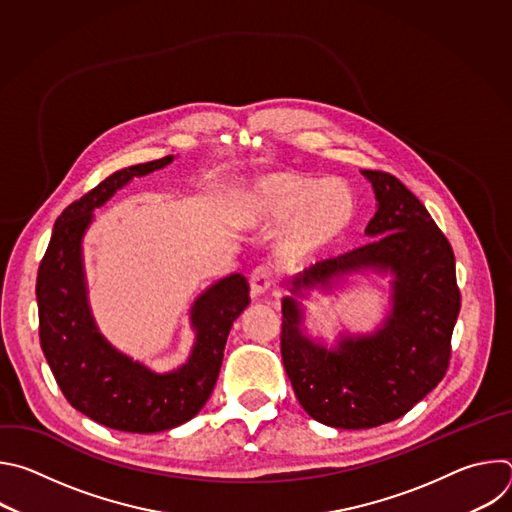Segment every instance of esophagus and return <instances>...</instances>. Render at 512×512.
Masks as SVG:
<instances>
[{
	"label": "esophagus",
	"instance_id": "34e87169",
	"mask_svg": "<svg viewBox=\"0 0 512 512\" xmlns=\"http://www.w3.org/2000/svg\"><path fill=\"white\" fill-rule=\"evenodd\" d=\"M273 281H275L273 269L269 265H259L251 273V291L255 296L265 294V291L273 285Z\"/></svg>",
	"mask_w": 512,
	"mask_h": 512
}]
</instances>
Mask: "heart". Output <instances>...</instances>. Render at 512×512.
Listing matches in <instances>:
<instances>
[{"instance_id": "1", "label": "heart", "mask_w": 512, "mask_h": 512, "mask_svg": "<svg viewBox=\"0 0 512 512\" xmlns=\"http://www.w3.org/2000/svg\"><path fill=\"white\" fill-rule=\"evenodd\" d=\"M243 214L253 223L289 221L285 247L294 255H312L342 237L354 200L340 180H320L302 172H275L243 194Z\"/></svg>"}]
</instances>
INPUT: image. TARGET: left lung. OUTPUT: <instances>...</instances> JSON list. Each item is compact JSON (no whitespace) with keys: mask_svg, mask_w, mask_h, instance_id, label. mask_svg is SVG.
<instances>
[{"mask_svg":"<svg viewBox=\"0 0 512 512\" xmlns=\"http://www.w3.org/2000/svg\"><path fill=\"white\" fill-rule=\"evenodd\" d=\"M373 184V241L318 261L291 291L330 287L350 273H391V312L373 334H344L334 348L312 340L296 298L281 302V356L304 411L340 429H369L405 415L448 371L460 312L456 259L446 235L401 180L360 170Z\"/></svg>","mask_w":512,"mask_h":512,"instance_id":"1","label":"left lung"}]
</instances>
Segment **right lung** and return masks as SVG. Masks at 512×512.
I'll return each instance as SVG.
<instances>
[{
    "label": "right lung",
    "instance_id": "add662e5",
    "mask_svg": "<svg viewBox=\"0 0 512 512\" xmlns=\"http://www.w3.org/2000/svg\"><path fill=\"white\" fill-rule=\"evenodd\" d=\"M172 160L166 156L123 168L72 202L56 218L36 279L40 346L62 395L93 421L119 431L156 433L192 419L221 373L233 322L251 302L241 273L210 285L190 310L196 332L192 352L170 373H154L99 332L83 267V237L93 223V210L135 176L162 170Z\"/></svg>",
    "mask_w": 512,
    "mask_h": 512
}]
</instances>
